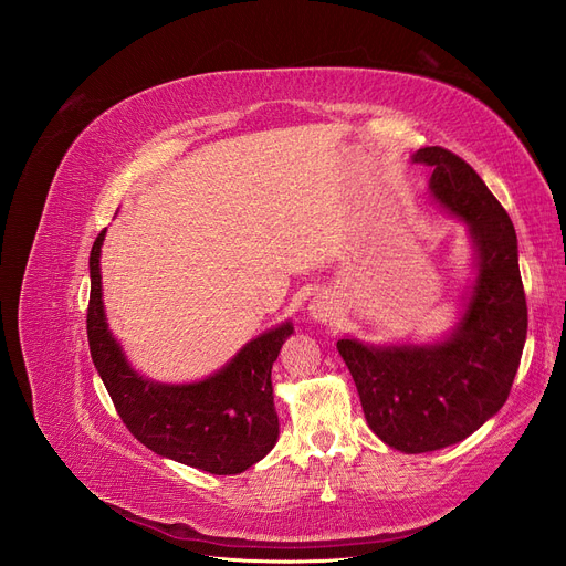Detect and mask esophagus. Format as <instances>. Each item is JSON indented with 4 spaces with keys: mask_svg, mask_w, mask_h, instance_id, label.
Instances as JSON below:
<instances>
[{
    "mask_svg": "<svg viewBox=\"0 0 566 566\" xmlns=\"http://www.w3.org/2000/svg\"><path fill=\"white\" fill-rule=\"evenodd\" d=\"M310 314H312L316 321L325 323V321H331V318L335 316V306H333V302H331L328 297L318 295V297H314L312 304H310Z\"/></svg>",
    "mask_w": 566,
    "mask_h": 566,
    "instance_id": "obj_1",
    "label": "esophagus"
}]
</instances>
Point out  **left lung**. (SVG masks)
Segmentation results:
<instances>
[{"instance_id":"1","label":"left lung","mask_w":566,"mask_h":566,"mask_svg":"<svg viewBox=\"0 0 566 566\" xmlns=\"http://www.w3.org/2000/svg\"><path fill=\"white\" fill-rule=\"evenodd\" d=\"M413 163L432 169V196L465 221L476 281L455 331L434 345L373 347L339 339L370 430L387 447L424 453L458 443L493 418L515 380L526 339V297L515 227L474 169L441 146Z\"/></svg>"}]
</instances>
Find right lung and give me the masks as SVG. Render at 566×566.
<instances>
[{
  "label": "right lung",
  "instance_id": "1",
  "mask_svg": "<svg viewBox=\"0 0 566 566\" xmlns=\"http://www.w3.org/2000/svg\"><path fill=\"white\" fill-rule=\"evenodd\" d=\"M106 231L90 254L92 293L87 337L92 361L104 380L117 416L144 447L212 474H238L262 460L279 439L271 366L293 323L266 331L238 352L231 364L193 385H160L127 364L108 331L101 300L98 256Z\"/></svg>",
  "mask_w": 566,
  "mask_h": 566
}]
</instances>
